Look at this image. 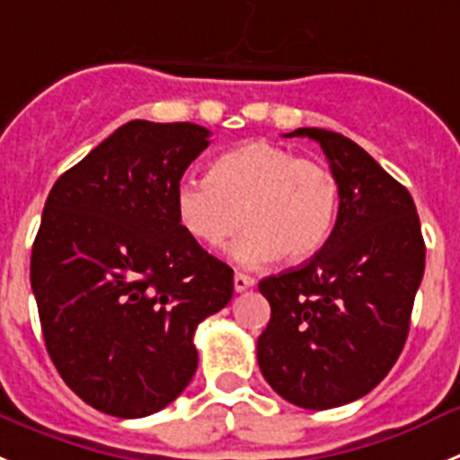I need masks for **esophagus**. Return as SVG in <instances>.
<instances>
[{"mask_svg":"<svg viewBox=\"0 0 460 460\" xmlns=\"http://www.w3.org/2000/svg\"><path fill=\"white\" fill-rule=\"evenodd\" d=\"M250 287H254V278H250V275H245V273L234 275V289L235 291H245V289H250Z\"/></svg>","mask_w":460,"mask_h":460,"instance_id":"obj_1","label":"esophagus"}]
</instances>
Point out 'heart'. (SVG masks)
I'll use <instances>...</instances> for the list:
<instances>
[{
    "label": "heart",
    "mask_w": 460,
    "mask_h": 460,
    "mask_svg": "<svg viewBox=\"0 0 460 460\" xmlns=\"http://www.w3.org/2000/svg\"><path fill=\"white\" fill-rule=\"evenodd\" d=\"M338 203L329 166L266 141L219 155L208 178H182L173 191L178 225L201 245H222L247 226L229 252L241 266L317 254L333 231Z\"/></svg>",
    "instance_id": "b5f03b06"
}]
</instances>
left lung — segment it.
I'll return each instance as SVG.
<instances>
[{
  "label": "left lung",
  "mask_w": 460,
  "mask_h": 460,
  "mask_svg": "<svg viewBox=\"0 0 460 460\" xmlns=\"http://www.w3.org/2000/svg\"><path fill=\"white\" fill-rule=\"evenodd\" d=\"M285 136L319 143L341 206L329 241L310 261L259 282L270 322L257 358L285 401L331 410L373 391L401 357L426 245L410 191L361 146L317 127Z\"/></svg>",
  "instance_id": "1"
}]
</instances>
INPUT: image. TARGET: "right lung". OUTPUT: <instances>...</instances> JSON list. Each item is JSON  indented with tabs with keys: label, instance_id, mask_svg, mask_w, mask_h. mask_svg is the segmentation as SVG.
<instances>
[{
	"label": "right lung",
	"instance_id": "right-lung-1",
	"mask_svg": "<svg viewBox=\"0 0 460 460\" xmlns=\"http://www.w3.org/2000/svg\"><path fill=\"white\" fill-rule=\"evenodd\" d=\"M208 143L191 122L131 119L48 194L31 291L55 368L99 412L138 419L181 396L197 373L194 331L234 296V270L173 208Z\"/></svg>",
	"mask_w": 460,
	"mask_h": 460
}]
</instances>
